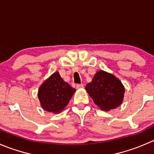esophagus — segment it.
I'll return each instance as SVG.
<instances>
[{
	"label": "esophagus",
	"instance_id": "1",
	"mask_svg": "<svg viewBox=\"0 0 154 154\" xmlns=\"http://www.w3.org/2000/svg\"><path fill=\"white\" fill-rule=\"evenodd\" d=\"M83 88H84V85H83V84H78V85H76V88H77V89Z\"/></svg>",
	"mask_w": 154,
	"mask_h": 154
}]
</instances>
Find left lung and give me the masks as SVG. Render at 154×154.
Listing matches in <instances>:
<instances>
[{
    "mask_svg": "<svg viewBox=\"0 0 154 154\" xmlns=\"http://www.w3.org/2000/svg\"><path fill=\"white\" fill-rule=\"evenodd\" d=\"M85 90L94 103L103 111L119 106L125 94V87L122 82L114 75L103 70L95 73L92 81L86 85Z\"/></svg>",
    "mask_w": 154,
    "mask_h": 154,
    "instance_id": "left-lung-1",
    "label": "left lung"
}]
</instances>
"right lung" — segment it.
Returning <instances> with one entry per match:
<instances>
[{"label":"right lung","instance_id":"obj_1","mask_svg":"<svg viewBox=\"0 0 154 154\" xmlns=\"http://www.w3.org/2000/svg\"><path fill=\"white\" fill-rule=\"evenodd\" d=\"M75 89L66 82L58 72L53 73L39 87L38 97L45 110L60 113L67 106Z\"/></svg>","mask_w":154,"mask_h":154}]
</instances>
